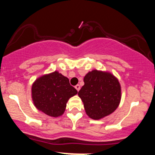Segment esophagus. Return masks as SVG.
I'll return each instance as SVG.
<instances>
[{"label":"esophagus","instance_id":"1","mask_svg":"<svg viewBox=\"0 0 155 155\" xmlns=\"http://www.w3.org/2000/svg\"><path fill=\"white\" fill-rule=\"evenodd\" d=\"M75 88L76 89V90H77V91L79 92V90H80V88H81V87H80V85L79 84H77V85H76V86H75Z\"/></svg>","mask_w":155,"mask_h":155}]
</instances>
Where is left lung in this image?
I'll return each instance as SVG.
<instances>
[{
  "instance_id": "8db88e82",
  "label": "left lung",
  "mask_w": 155,
  "mask_h": 155,
  "mask_svg": "<svg viewBox=\"0 0 155 155\" xmlns=\"http://www.w3.org/2000/svg\"><path fill=\"white\" fill-rule=\"evenodd\" d=\"M84 82L78 95L89 117L101 120L117 109L122 92L116 76L108 71L92 70L84 77Z\"/></svg>"
}]
</instances>
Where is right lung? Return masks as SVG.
Wrapping results in <instances>:
<instances>
[{
	"mask_svg": "<svg viewBox=\"0 0 155 155\" xmlns=\"http://www.w3.org/2000/svg\"><path fill=\"white\" fill-rule=\"evenodd\" d=\"M78 93L69 79L57 71L40 76L32 84L33 104L48 116H62L68 101Z\"/></svg>",
	"mask_w": 155,
	"mask_h": 155,
	"instance_id": "add662e5",
	"label": "right lung"
}]
</instances>
